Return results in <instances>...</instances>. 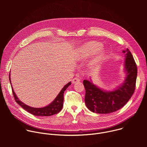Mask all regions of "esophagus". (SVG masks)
Returning a JSON list of instances; mask_svg holds the SVG:
<instances>
[{"instance_id":"obj_1","label":"esophagus","mask_w":147,"mask_h":147,"mask_svg":"<svg viewBox=\"0 0 147 147\" xmlns=\"http://www.w3.org/2000/svg\"><path fill=\"white\" fill-rule=\"evenodd\" d=\"M80 79L77 78V77H75L72 80V83L73 84H76V83H77L78 82H80Z\"/></svg>"}]
</instances>
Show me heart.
I'll return each instance as SVG.
<instances>
[{"label":"heart","instance_id":"heart-1","mask_svg":"<svg viewBox=\"0 0 147 147\" xmlns=\"http://www.w3.org/2000/svg\"><path fill=\"white\" fill-rule=\"evenodd\" d=\"M102 44L96 41H91L88 42L86 45L82 46L80 49L79 52V57L81 59H86L93 55L95 54L97 52L96 56L94 58L91 63V65H94L95 63L97 62L100 60L104 55V51L102 48Z\"/></svg>","mask_w":147,"mask_h":147}]
</instances>
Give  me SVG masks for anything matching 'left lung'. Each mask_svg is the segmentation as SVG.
<instances>
[{"mask_svg":"<svg viewBox=\"0 0 147 147\" xmlns=\"http://www.w3.org/2000/svg\"><path fill=\"white\" fill-rule=\"evenodd\" d=\"M125 53L124 68L125 77L121 85L112 91H106L92 82L91 78L83 81L86 89L85 103L87 108L96 113L107 114L118 111L124 107L133 95L137 76V68L130 51Z\"/></svg>","mask_w":147,"mask_h":147,"instance_id":"8db88e82","label":"left lung"}]
</instances>
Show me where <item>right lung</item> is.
I'll return each mask as SVG.
<instances>
[{"instance_id": "add662e5", "label": "right lung", "mask_w": 147, "mask_h": 147, "mask_svg": "<svg viewBox=\"0 0 147 147\" xmlns=\"http://www.w3.org/2000/svg\"><path fill=\"white\" fill-rule=\"evenodd\" d=\"M9 80L10 84L11 83V80H10V74H9ZM71 85V82H68L67 84H66L63 88L61 89V90L60 91L59 94L57 95L56 98L51 103L48 105L42 107V108H34L30 107L28 105H27L26 104L24 103L23 102L21 101L18 97L17 96L16 94H15L13 87L12 91L13 95L14 96V99L16 102L20 106L22 107L24 109H25L26 111L29 112L30 113L37 116H52L53 115L58 113L63 108V100H64V92L65 90L68 88L69 86Z\"/></svg>"}]
</instances>
